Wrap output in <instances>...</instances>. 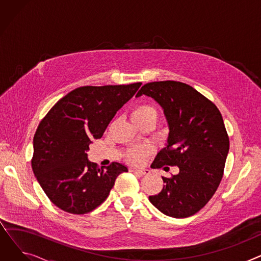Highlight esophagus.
Returning a JSON list of instances; mask_svg holds the SVG:
<instances>
[{
  "label": "esophagus",
  "instance_id": "1",
  "mask_svg": "<svg viewBox=\"0 0 261 261\" xmlns=\"http://www.w3.org/2000/svg\"><path fill=\"white\" fill-rule=\"evenodd\" d=\"M132 172L138 175H145L148 174L150 171L148 169H132Z\"/></svg>",
  "mask_w": 261,
  "mask_h": 261
}]
</instances>
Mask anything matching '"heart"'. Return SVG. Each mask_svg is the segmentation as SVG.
Listing matches in <instances>:
<instances>
[{
	"label": "heart",
	"instance_id": "heart-1",
	"mask_svg": "<svg viewBox=\"0 0 261 261\" xmlns=\"http://www.w3.org/2000/svg\"><path fill=\"white\" fill-rule=\"evenodd\" d=\"M156 110L149 105H140L136 107L132 113L131 117L133 121H141V120H146V119H154L156 120ZM151 152V147L150 146H143L139 148H134L130 150V152L128 153V159L132 162H140L144 156L149 154Z\"/></svg>",
	"mask_w": 261,
	"mask_h": 261
}]
</instances>
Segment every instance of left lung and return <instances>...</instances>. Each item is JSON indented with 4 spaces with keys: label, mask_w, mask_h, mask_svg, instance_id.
I'll use <instances>...</instances> for the list:
<instances>
[{
    "label": "left lung",
    "mask_w": 261,
    "mask_h": 261,
    "mask_svg": "<svg viewBox=\"0 0 261 261\" xmlns=\"http://www.w3.org/2000/svg\"><path fill=\"white\" fill-rule=\"evenodd\" d=\"M146 95L163 109L169 129L166 147L151 167L177 166L179 173L162 176V191L149 201L164 215L187 218L212 199L221 182L229 140L218 108L183 82H149L136 97Z\"/></svg>",
    "instance_id": "8db88e82"
}]
</instances>
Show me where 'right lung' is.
<instances>
[{
	"label": "right lung",
	"mask_w": 261,
	"mask_h": 261,
	"mask_svg": "<svg viewBox=\"0 0 261 261\" xmlns=\"http://www.w3.org/2000/svg\"><path fill=\"white\" fill-rule=\"evenodd\" d=\"M142 86L80 87L65 95L41 120L34 136L32 167L40 186L60 210L76 215L95 210L108 198L116 177L128 168H106L88 160L118 110Z\"/></svg>",
	"instance_id": "obj_1"
}]
</instances>
